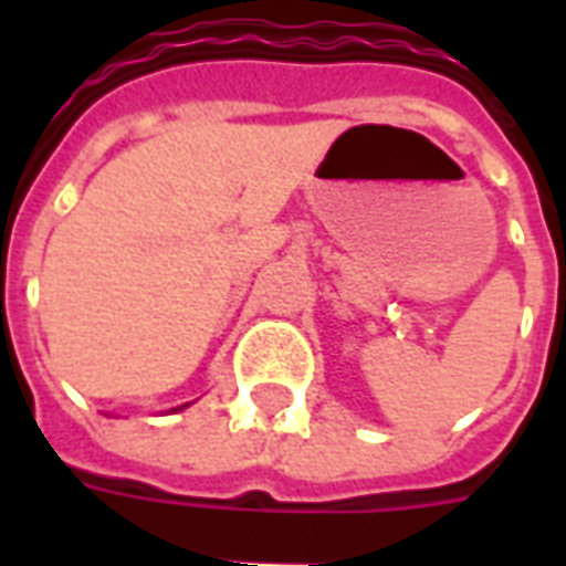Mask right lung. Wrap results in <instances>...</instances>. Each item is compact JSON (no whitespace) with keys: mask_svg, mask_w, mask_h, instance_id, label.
<instances>
[{"mask_svg":"<svg viewBox=\"0 0 566 566\" xmlns=\"http://www.w3.org/2000/svg\"><path fill=\"white\" fill-rule=\"evenodd\" d=\"M190 405V402H188ZM188 405H181V408H188ZM181 408H172V411H181Z\"/></svg>","mask_w":566,"mask_h":566,"instance_id":"1","label":"right lung"}]
</instances>
